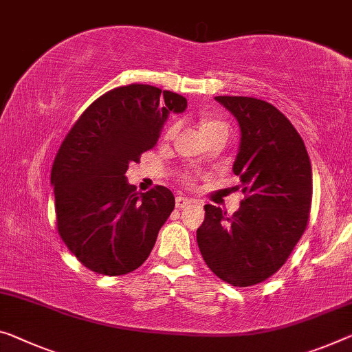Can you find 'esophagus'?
Wrapping results in <instances>:
<instances>
[{
	"mask_svg": "<svg viewBox=\"0 0 352 352\" xmlns=\"http://www.w3.org/2000/svg\"><path fill=\"white\" fill-rule=\"evenodd\" d=\"M192 203H193L192 199H188V198H186V197H177V198H176V208H177V209L186 208V206H188V204H192Z\"/></svg>",
	"mask_w": 352,
	"mask_h": 352,
	"instance_id": "obj_1",
	"label": "esophagus"
}]
</instances>
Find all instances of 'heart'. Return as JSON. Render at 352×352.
Returning <instances> with one entry per match:
<instances>
[{
	"label": "heart",
	"mask_w": 352,
	"mask_h": 352,
	"mask_svg": "<svg viewBox=\"0 0 352 352\" xmlns=\"http://www.w3.org/2000/svg\"><path fill=\"white\" fill-rule=\"evenodd\" d=\"M219 126H225V124H221L219 121H208L201 126V132H206V131H209V129H214V127H219ZM168 133H171V132H168ZM184 181H186V182L190 181V176L184 175Z\"/></svg>",
	"instance_id": "heart-1"
}]
</instances>
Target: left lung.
Here are the masks:
<instances>
[{
  "instance_id": "8db88e82",
  "label": "left lung",
  "mask_w": 352,
  "mask_h": 352,
  "mask_svg": "<svg viewBox=\"0 0 352 352\" xmlns=\"http://www.w3.org/2000/svg\"><path fill=\"white\" fill-rule=\"evenodd\" d=\"M215 100L239 124L232 171L245 198L232 215L206 204L197 242L219 278L244 288L277 272L304 234L313 193L311 162L304 140L274 105L242 96Z\"/></svg>"
}]
</instances>
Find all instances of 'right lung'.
Segmentation results:
<instances>
[{
    "label": "right lung",
    "mask_w": 352,
    "mask_h": 352,
    "mask_svg": "<svg viewBox=\"0 0 352 352\" xmlns=\"http://www.w3.org/2000/svg\"><path fill=\"white\" fill-rule=\"evenodd\" d=\"M187 99L149 85L108 91L70 129L52 168L56 225L80 263L102 275H124L148 259L175 209L164 186L140 193L126 171L157 144L171 113Z\"/></svg>",
    "instance_id": "add662e5"
}]
</instances>
